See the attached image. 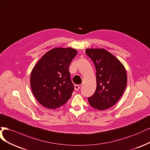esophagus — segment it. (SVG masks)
<instances>
[{"mask_svg": "<svg viewBox=\"0 0 150 150\" xmlns=\"http://www.w3.org/2000/svg\"><path fill=\"white\" fill-rule=\"evenodd\" d=\"M74 87H75V90H79L80 89V86L79 85H75Z\"/></svg>", "mask_w": 150, "mask_h": 150, "instance_id": "obj_1", "label": "esophagus"}]
</instances>
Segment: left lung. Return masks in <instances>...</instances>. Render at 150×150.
<instances>
[{"mask_svg": "<svg viewBox=\"0 0 150 150\" xmlns=\"http://www.w3.org/2000/svg\"><path fill=\"white\" fill-rule=\"evenodd\" d=\"M85 52L96 71V88L88 98V102L97 110L108 109L119 100L126 88V70L117 58L103 49H88Z\"/></svg>", "mask_w": 150, "mask_h": 150, "instance_id": "1", "label": "left lung"}]
</instances>
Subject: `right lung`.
<instances>
[{
    "instance_id": "obj_1",
    "label": "right lung",
    "mask_w": 150,
    "mask_h": 150,
    "mask_svg": "<svg viewBox=\"0 0 150 150\" xmlns=\"http://www.w3.org/2000/svg\"><path fill=\"white\" fill-rule=\"evenodd\" d=\"M76 54L77 51L71 48H55L47 52L33 67L30 86L43 107L57 108L71 97L74 85L69 68Z\"/></svg>"
}]
</instances>
